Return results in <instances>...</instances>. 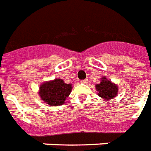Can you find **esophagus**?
I'll list each match as a JSON object with an SVG mask.
<instances>
[{
  "label": "esophagus",
  "mask_w": 151,
  "mask_h": 151,
  "mask_svg": "<svg viewBox=\"0 0 151 151\" xmlns=\"http://www.w3.org/2000/svg\"><path fill=\"white\" fill-rule=\"evenodd\" d=\"M81 83H82V84H86V83H88V79H85V80H81Z\"/></svg>",
  "instance_id": "esophagus-1"
}]
</instances>
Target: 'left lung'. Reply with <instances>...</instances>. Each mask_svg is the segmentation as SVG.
I'll return each mask as SVG.
<instances>
[{"instance_id":"left-lung-1","label":"left lung","mask_w":151,"mask_h":151,"mask_svg":"<svg viewBox=\"0 0 151 151\" xmlns=\"http://www.w3.org/2000/svg\"><path fill=\"white\" fill-rule=\"evenodd\" d=\"M95 86L98 92V96L106 101L112 99L118 94V86L107 80L106 77L101 78V82L96 85Z\"/></svg>"}]
</instances>
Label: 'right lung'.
<instances>
[{
  "label": "right lung",
  "mask_w": 151,
  "mask_h": 151,
  "mask_svg": "<svg viewBox=\"0 0 151 151\" xmlns=\"http://www.w3.org/2000/svg\"><path fill=\"white\" fill-rule=\"evenodd\" d=\"M71 90L72 85L65 83L62 79L56 78L41 84L39 88V95L45 103L56 106L65 103Z\"/></svg>",
  "instance_id": "1"
}]
</instances>
